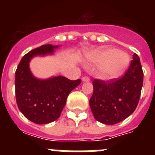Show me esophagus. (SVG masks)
<instances>
[{
    "label": "esophagus",
    "instance_id": "obj_1",
    "mask_svg": "<svg viewBox=\"0 0 155 155\" xmlns=\"http://www.w3.org/2000/svg\"><path fill=\"white\" fill-rule=\"evenodd\" d=\"M82 81L83 82H89L90 79L89 77H87V76H84L82 78Z\"/></svg>",
    "mask_w": 155,
    "mask_h": 155
}]
</instances>
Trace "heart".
Listing matches in <instances>:
<instances>
[{
	"mask_svg": "<svg viewBox=\"0 0 155 155\" xmlns=\"http://www.w3.org/2000/svg\"><path fill=\"white\" fill-rule=\"evenodd\" d=\"M87 60L99 66L98 75L104 80L117 79L126 71L130 64V57L126 52L114 48H101L87 54Z\"/></svg>",
	"mask_w": 155,
	"mask_h": 155,
	"instance_id": "obj_1",
	"label": "heart"
}]
</instances>
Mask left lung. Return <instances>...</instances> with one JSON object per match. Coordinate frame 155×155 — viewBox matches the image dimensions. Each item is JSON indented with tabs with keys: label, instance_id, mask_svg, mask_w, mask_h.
I'll return each instance as SVG.
<instances>
[{
	"label": "left lung",
	"instance_id": "8db88e82",
	"mask_svg": "<svg viewBox=\"0 0 155 155\" xmlns=\"http://www.w3.org/2000/svg\"><path fill=\"white\" fill-rule=\"evenodd\" d=\"M89 105L95 119L105 125H115L132 114L139 101L143 84L140 58L134 54L125 75L104 82L94 80Z\"/></svg>",
	"mask_w": 155,
	"mask_h": 155
}]
</instances>
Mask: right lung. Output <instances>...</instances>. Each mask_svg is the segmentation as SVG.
Returning <instances> with one entry per match:
<instances>
[{
	"label": "right lung",
	"instance_id": "add662e5",
	"mask_svg": "<svg viewBox=\"0 0 155 155\" xmlns=\"http://www.w3.org/2000/svg\"><path fill=\"white\" fill-rule=\"evenodd\" d=\"M58 46L47 44L23 56L15 72L16 101L19 110L30 121L44 125L57 120L65 106L68 95L80 84L81 80L64 76L42 80L33 75L30 62L35 56L53 54Z\"/></svg>",
	"mask_w": 155,
	"mask_h": 155
}]
</instances>
